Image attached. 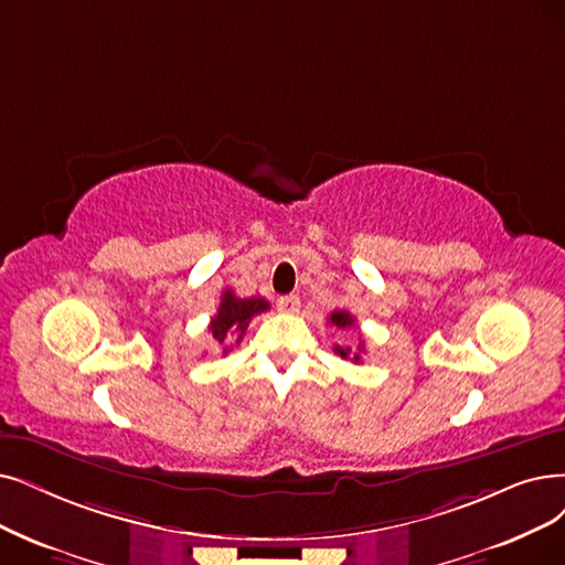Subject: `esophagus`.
<instances>
[{
  "mask_svg": "<svg viewBox=\"0 0 565 565\" xmlns=\"http://www.w3.org/2000/svg\"><path fill=\"white\" fill-rule=\"evenodd\" d=\"M301 308V301L297 295H287V297H280L278 299V310L280 312H287V315H297Z\"/></svg>",
  "mask_w": 565,
  "mask_h": 565,
  "instance_id": "1",
  "label": "esophagus"
}]
</instances>
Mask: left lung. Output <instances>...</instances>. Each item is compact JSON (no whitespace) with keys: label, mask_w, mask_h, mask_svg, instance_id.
Segmentation results:
<instances>
[{"label":"left lung","mask_w":565,"mask_h":565,"mask_svg":"<svg viewBox=\"0 0 565 565\" xmlns=\"http://www.w3.org/2000/svg\"><path fill=\"white\" fill-rule=\"evenodd\" d=\"M329 320H331V324H335L338 329H348V327H352V324H354V318H352L350 312H345V310H333ZM356 350L361 352V350H364V345L359 343V348H356ZM333 352H335V354H341L343 359H348V354L352 352V348H341V345H335V348H333ZM359 352L352 356V361H356V364H359V361H361Z\"/></svg>","instance_id":"obj_1"}]
</instances>
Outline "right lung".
<instances>
[{"label": "right lung", "instance_id": "1", "mask_svg": "<svg viewBox=\"0 0 565 565\" xmlns=\"http://www.w3.org/2000/svg\"><path fill=\"white\" fill-rule=\"evenodd\" d=\"M264 310H268L266 299H238L232 289L224 291L220 299V308L209 327L215 338V343L224 345V352H227L230 350L227 345L234 341V338L238 343L247 324H250V320Z\"/></svg>", "mask_w": 565, "mask_h": 565}]
</instances>
